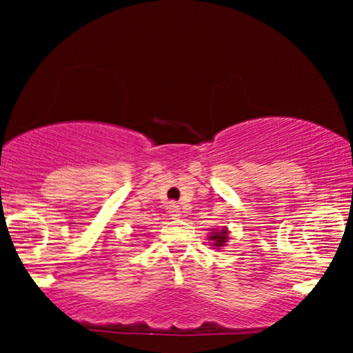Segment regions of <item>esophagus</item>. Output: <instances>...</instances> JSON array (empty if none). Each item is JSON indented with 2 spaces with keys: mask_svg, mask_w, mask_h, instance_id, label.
I'll use <instances>...</instances> for the list:
<instances>
[{
  "mask_svg": "<svg viewBox=\"0 0 353 353\" xmlns=\"http://www.w3.org/2000/svg\"><path fill=\"white\" fill-rule=\"evenodd\" d=\"M168 214L171 219H179V216H181L179 205H177L176 202H171V204L168 205Z\"/></svg>",
  "mask_w": 353,
  "mask_h": 353,
  "instance_id": "1",
  "label": "esophagus"
}]
</instances>
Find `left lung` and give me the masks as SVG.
Listing matches in <instances>:
<instances>
[{"label":"left lung","mask_w":353,"mask_h":353,"mask_svg":"<svg viewBox=\"0 0 353 353\" xmlns=\"http://www.w3.org/2000/svg\"><path fill=\"white\" fill-rule=\"evenodd\" d=\"M229 239V230L228 228H222V229H214L212 232L209 234V241H212V245L216 249H222L225 245Z\"/></svg>","instance_id":"1"}]
</instances>
